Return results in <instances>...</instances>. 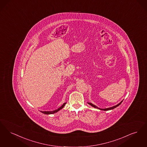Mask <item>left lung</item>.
<instances>
[{
	"label": "left lung",
	"instance_id": "left-lung-1",
	"mask_svg": "<svg viewBox=\"0 0 147 147\" xmlns=\"http://www.w3.org/2000/svg\"><path fill=\"white\" fill-rule=\"evenodd\" d=\"M122 101H123V100H122L121 102H119L118 104L114 106V107H110V108L105 109L99 108H98V107H96V106L95 105L93 104H92V103H91V102H88V104H90V105H91L92 107H93V108H94L98 109H99V110H104V111H108V110H112V109H114L116 108V107H117L118 106H119V105L121 104V102H122Z\"/></svg>",
	"mask_w": 147,
	"mask_h": 147
}]
</instances>
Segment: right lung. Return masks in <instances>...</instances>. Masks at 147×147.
<instances>
[{
    "label": "right lung",
    "mask_w": 147,
    "mask_h": 147,
    "mask_svg": "<svg viewBox=\"0 0 147 147\" xmlns=\"http://www.w3.org/2000/svg\"><path fill=\"white\" fill-rule=\"evenodd\" d=\"M66 104V102H65L64 103L63 105H62V106H61L60 108H59L57 109V110H53V111H41V113H43V114H47V115H49V114H55V113H57L58 112L59 110H60L61 109H62L64 107V106H65V105Z\"/></svg>",
    "instance_id": "obj_1"
}]
</instances>
